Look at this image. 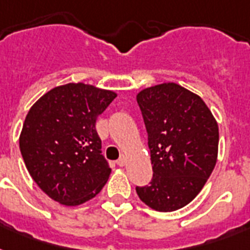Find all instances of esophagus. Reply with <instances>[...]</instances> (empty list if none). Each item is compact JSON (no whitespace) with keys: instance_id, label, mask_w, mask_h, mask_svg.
I'll return each instance as SVG.
<instances>
[{"instance_id":"esophagus-1","label":"esophagus","mask_w":250,"mask_h":250,"mask_svg":"<svg viewBox=\"0 0 250 250\" xmlns=\"http://www.w3.org/2000/svg\"><path fill=\"white\" fill-rule=\"evenodd\" d=\"M117 162H118V165H119V166H125V154H122Z\"/></svg>"}]
</instances>
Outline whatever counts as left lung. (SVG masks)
<instances>
[{
  "instance_id": "obj_1",
  "label": "left lung",
  "mask_w": 250,
  "mask_h": 250,
  "mask_svg": "<svg viewBox=\"0 0 250 250\" xmlns=\"http://www.w3.org/2000/svg\"><path fill=\"white\" fill-rule=\"evenodd\" d=\"M136 100L153 167L152 182L136 187L137 194L157 211L182 209L200 193L217 164V121L198 94L176 83L148 86Z\"/></svg>"
}]
</instances>
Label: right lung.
<instances>
[{
  "label": "right lung",
  "instance_id": "obj_1",
  "mask_svg": "<svg viewBox=\"0 0 250 250\" xmlns=\"http://www.w3.org/2000/svg\"><path fill=\"white\" fill-rule=\"evenodd\" d=\"M115 97L113 90L68 83L46 92L29 109L19 148L29 175L52 200L82 205L106 184L111 168L101 154L96 121Z\"/></svg>",
  "mask_w": 250,
  "mask_h": 250
}]
</instances>
